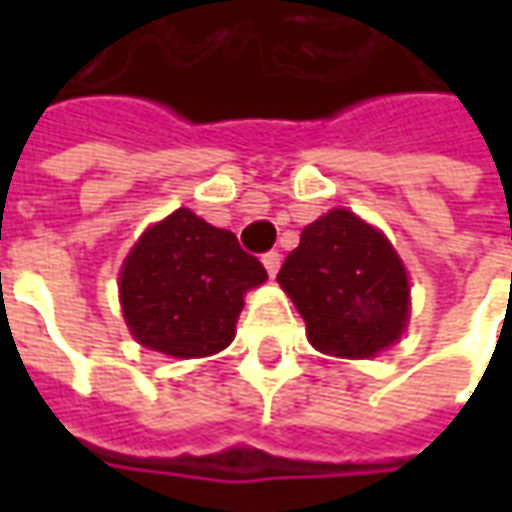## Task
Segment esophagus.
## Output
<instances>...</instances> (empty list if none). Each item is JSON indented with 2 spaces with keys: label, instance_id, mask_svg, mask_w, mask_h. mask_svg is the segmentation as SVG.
Returning <instances> with one entry per match:
<instances>
[{
  "label": "esophagus",
  "instance_id": "1",
  "mask_svg": "<svg viewBox=\"0 0 512 512\" xmlns=\"http://www.w3.org/2000/svg\"><path fill=\"white\" fill-rule=\"evenodd\" d=\"M279 263H282V255H279L277 249H271V252L263 255V266H266V271L271 274V277L279 271Z\"/></svg>",
  "mask_w": 512,
  "mask_h": 512
}]
</instances>
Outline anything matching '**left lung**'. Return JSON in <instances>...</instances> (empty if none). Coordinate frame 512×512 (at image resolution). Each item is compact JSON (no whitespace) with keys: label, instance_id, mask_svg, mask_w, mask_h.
I'll return each instance as SVG.
<instances>
[{"label":"left lung","instance_id":"1","mask_svg":"<svg viewBox=\"0 0 512 512\" xmlns=\"http://www.w3.org/2000/svg\"><path fill=\"white\" fill-rule=\"evenodd\" d=\"M277 282L323 354L373 356L395 343L408 321V279L400 257L384 235L343 208L301 230Z\"/></svg>","mask_w":512,"mask_h":512}]
</instances>
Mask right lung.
I'll return each instance as SVG.
<instances>
[{"label":"right lung","mask_w":512,"mask_h":512,"mask_svg":"<svg viewBox=\"0 0 512 512\" xmlns=\"http://www.w3.org/2000/svg\"><path fill=\"white\" fill-rule=\"evenodd\" d=\"M266 277L230 230L180 208L128 255L120 274L123 315L145 348L180 359L211 356L233 343L244 293Z\"/></svg>","instance_id":"add662e5"}]
</instances>
